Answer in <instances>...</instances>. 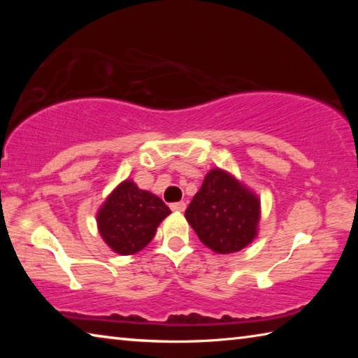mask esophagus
Returning <instances> with one entry per match:
<instances>
[{"label": "esophagus", "instance_id": "obj_1", "mask_svg": "<svg viewBox=\"0 0 358 358\" xmlns=\"http://www.w3.org/2000/svg\"><path fill=\"white\" fill-rule=\"evenodd\" d=\"M171 208L173 211H185L186 203L185 202H173V203H171Z\"/></svg>", "mask_w": 358, "mask_h": 358}]
</instances>
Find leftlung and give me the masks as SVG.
<instances>
[{"instance_id":"left-lung-1","label":"left lung","mask_w":358,"mask_h":358,"mask_svg":"<svg viewBox=\"0 0 358 358\" xmlns=\"http://www.w3.org/2000/svg\"><path fill=\"white\" fill-rule=\"evenodd\" d=\"M259 199L232 175L213 169L186 208V220L210 250L230 254L243 250L257 234Z\"/></svg>"}]
</instances>
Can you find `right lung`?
<instances>
[{
	"instance_id": "obj_1",
	"label": "right lung",
	"mask_w": 358,
	"mask_h": 358,
	"mask_svg": "<svg viewBox=\"0 0 358 358\" xmlns=\"http://www.w3.org/2000/svg\"><path fill=\"white\" fill-rule=\"evenodd\" d=\"M171 213L167 205L148 191L126 180L107 197L98 213V227L115 252L134 254L143 250L159 222Z\"/></svg>"
}]
</instances>
